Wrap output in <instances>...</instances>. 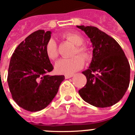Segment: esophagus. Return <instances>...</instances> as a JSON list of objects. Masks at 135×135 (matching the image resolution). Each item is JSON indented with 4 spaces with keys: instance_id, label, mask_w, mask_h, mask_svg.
<instances>
[{
    "instance_id": "esophagus-1",
    "label": "esophagus",
    "mask_w": 135,
    "mask_h": 135,
    "mask_svg": "<svg viewBox=\"0 0 135 135\" xmlns=\"http://www.w3.org/2000/svg\"><path fill=\"white\" fill-rule=\"evenodd\" d=\"M73 76V74H66L65 75V78L66 79H69L71 77H72Z\"/></svg>"
}]
</instances>
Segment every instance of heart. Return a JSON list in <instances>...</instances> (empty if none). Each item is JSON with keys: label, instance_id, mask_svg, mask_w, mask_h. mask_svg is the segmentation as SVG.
Returning <instances> with one entry per match:
<instances>
[{"label": "heart", "instance_id": "1", "mask_svg": "<svg viewBox=\"0 0 135 135\" xmlns=\"http://www.w3.org/2000/svg\"><path fill=\"white\" fill-rule=\"evenodd\" d=\"M62 37L76 46L74 55L79 54L86 61H89L91 59L90 49L82 45L84 43V38L82 35L74 32H66L63 34ZM45 50L47 57L50 60H55L59 56L57 45L53 39H50L47 41ZM81 57L76 56L71 59H60L56 63L55 70L60 74H71L74 73L84 66L85 61Z\"/></svg>", "mask_w": 135, "mask_h": 135}]
</instances>
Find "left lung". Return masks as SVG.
I'll return each instance as SVG.
<instances>
[{"mask_svg": "<svg viewBox=\"0 0 135 135\" xmlns=\"http://www.w3.org/2000/svg\"><path fill=\"white\" fill-rule=\"evenodd\" d=\"M93 45V58L87 70L82 71L87 84L79 90L89 104L98 108L110 107L122 99L130 81V66L117 42L98 28L83 25Z\"/></svg>", "mask_w": 135, "mask_h": 135, "instance_id": "8db88e82", "label": "left lung"}]
</instances>
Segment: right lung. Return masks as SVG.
Masks as SVG:
<instances>
[{"label":"right lung","instance_id":"obj_1","mask_svg":"<svg viewBox=\"0 0 135 135\" xmlns=\"http://www.w3.org/2000/svg\"><path fill=\"white\" fill-rule=\"evenodd\" d=\"M51 32H34L17 46L11 56L7 82L14 101L31 112L46 108L58 93L64 75L50 76L53 69L45 54Z\"/></svg>","mask_w":135,"mask_h":135}]
</instances>
